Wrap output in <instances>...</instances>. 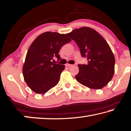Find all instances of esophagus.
<instances>
[{"mask_svg": "<svg viewBox=\"0 0 131 131\" xmlns=\"http://www.w3.org/2000/svg\"><path fill=\"white\" fill-rule=\"evenodd\" d=\"M72 65H70V64H69V63H67L66 64V66H67V67H70V66H72Z\"/></svg>", "mask_w": 131, "mask_h": 131, "instance_id": "obj_1", "label": "esophagus"}]
</instances>
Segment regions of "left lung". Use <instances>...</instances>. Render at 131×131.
I'll return each mask as SVG.
<instances>
[{
	"label": "left lung",
	"instance_id": "left-lung-1",
	"mask_svg": "<svg viewBox=\"0 0 131 131\" xmlns=\"http://www.w3.org/2000/svg\"><path fill=\"white\" fill-rule=\"evenodd\" d=\"M67 35L76 42L81 56L88 61L87 65H78L77 81L94 90L105 87L114 73L115 58L108 43L98 32L88 27L76 29Z\"/></svg>",
	"mask_w": 131,
	"mask_h": 131
}]
</instances>
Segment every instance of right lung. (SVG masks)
I'll return each instance as SVG.
<instances>
[{
	"label": "right lung",
	"instance_id": "right-lung-1",
	"mask_svg": "<svg viewBox=\"0 0 131 131\" xmlns=\"http://www.w3.org/2000/svg\"><path fill=\"white\" fill-rule=\"evenodd\" d=\"M71 39L65 34L46 32L33 41L26 55L23 69L24 78L33 91L44 94L58 83L65 65L52 62L61 59L59 50Z\"/></svg>",
	"mask_w": 131,
	"mask_h": 131
}]
</instances>
